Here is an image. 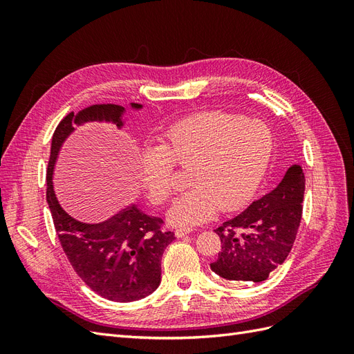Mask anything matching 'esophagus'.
<instances>
[{
    "label": "esophagus",
    "mask_w": 354,
    "mask_h": 354,
    "mask_svg": "<svg viewBox=\"0 0 354 354\" xmlns=\"http://www.w3.org/2000/svg\"><path fill=\"white\" fill-rule=\"evenodd\" d=\"M189 233H192V229H177L176 230V238H185Z\"/></svg>",
    "instance_id": "1"
}]
</instances>
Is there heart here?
I'll use <instances>...</instances> for the list:
<instances>
[{"instance_id": "obj_1", "label": "heart", "mask_w": 354, "mask_h": 354, "mask_svg": "<svg viewBox=\"0 0 354 354\" xmlns=\"http://www.w3.org/2000/svg\"><path fill=\"white\" fill-rule=\"evenodd\" d=\"M273 137L264 122L203 112L162 133L158 147H146L137 159V181L147 199L162 205L173 195V165L189 169L192 187L173 205L168 220L195 226L221 208L242 207L255 194L270 162Z\"/></svg>"}]
</instances>
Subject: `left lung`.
I'll return each mask as SVG.
<instances>
[{"instance_id": "left-lung-1", "label": "left lung", "mask_w": 354, "mask_h": 354, "mask_svg": "<svg viewBox=\"0 0 354 354\" xmlns=\"http://www.w3.org/2000/svg\"><path fill=\"white\" fill-rule=\"evenodd\" d=\"M304 189L303 168L289 167L270 194L214 230L221 251L209 264L211 270L233 283L266 281L291 252L301 221Z\"/></svg>"}]
</instances>
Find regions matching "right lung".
<instances>
[{
    "label": "right lung",
    "instance_id": "obj_1",
    "mask_svg": "<svg viewBox=\"0 0 354 354\" xmlns=\"http://www.w3.org/2000/svg\"><path fill=\"white\" fill-rule=\"evenodd\" d=\"M133 111L143 106L130 103ZM125 108L120 104H93L71 112L57 125L51 138L47 168V203L63 251L73 270L100 297L130 303L151 295L160 283V260L174 241L173 232L160 230L162 220L147 216L131 203L102 223H84L62 208L53 186V173L60 149L75 127L85 122L124 125Z\"/></svg>",
    "mask_w": 354,
    "mask_h": 354
}]
</instances>
